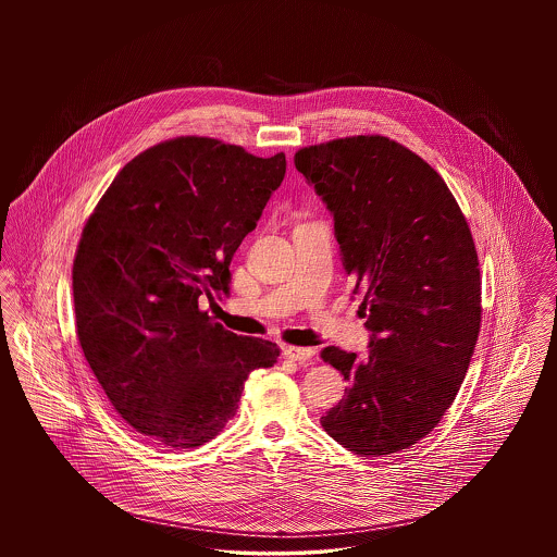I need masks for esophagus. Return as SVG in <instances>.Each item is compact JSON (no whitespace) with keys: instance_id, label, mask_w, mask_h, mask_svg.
Instances as JSON below:
<instances>
[{"instance_id":"obj_1","label":"esophagus","mask_w":557,"mask_h":557,"mask_svg":"<svg viewBox=\"0 0 557 557\" xmlns=\"http://www.w3.org/2000/svg\"><path fill=\"white\" fill-rule=\"evenodd\" d=\"M282 350L288 361H296V363H302L315 357V348H307V346H284Z\"/></svg>"}]
</instances>
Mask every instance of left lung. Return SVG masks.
Listing matches in <instances>:
<instances>
[{"label": "left lung", "instance_id": "8db88e82", "mask_svg": "<svg viewBox=\"0 0 557 557\" xmlns=\"http://www.w3.org/2000/svg\"><path fill=\"white\" fill-rule=\"evenodd\" d=\"M294 164L334 214L371 332L366 359L321 350L348 382L321 425L361 457L409 449L443 420L474 355L482 288L468 221L445 180L384 135L309 146Z\"/></svg>", "mask_w": 557, "mask_h": 557}]
</instances>
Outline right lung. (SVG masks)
Returning a JSON list of instances; mask_svg holds the SVG:
<instances>
[{"instance_id":"right-lung-1","label":"right lung","mask_w":557,"mask_h":557,"mask_svg":"<svg viewBox=\"0 0 557 557\" xmlns=\"http://www.w3.org/2000/svg\"><path fill=\"white\" fill-rule=\"evenodd\" d=\"M286 175L212 137L129 160L87 219L73 263L83 355L119 416L166 449H194L236 416L250 371L280 348L198 307L230 292V263Z\"/></svg>"}]
</instances>
